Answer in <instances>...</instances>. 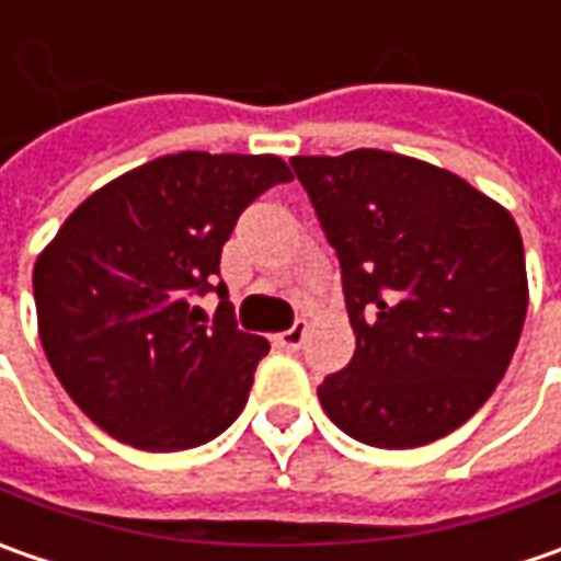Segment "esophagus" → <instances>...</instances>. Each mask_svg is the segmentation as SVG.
Here are the masks:
<instances>
[{"label": "esophagus", "mask_w": 561, "mask_h": 561, "mask_svg": "<svg viewBox=\"0 0 561 561\" xmlns=\"http://www.w3.org/2000/svg\"><path fill=\"white\" fill-rule=\"evenodd\" d=\"M306 331H309V324H306V321H296L290 331H284V334L274 336V343H277L280 350H290V353H296V350L306 343Z\"/></svg>", "instance_id": "esophagus-1"}]
</instances>
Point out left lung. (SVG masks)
<instances>
[{
  "label": "left lung",
  "mask_w": 561,
  "mask_h": 561,
  "mask_svg": "<svg viewBox=\"0 0 561 561\" xmlns=\"http://www.w3.org/2000/svg\"><path fill=\"white\" fill-rule=\"evenodd\" d=\"M340 259L353 362L318 399L343 434L412 449L462 427L506 375L528 312L518 225L434 164L380 149L290 159Z\"/></svg>",
  "instance_id": "1"
}]
</instances>
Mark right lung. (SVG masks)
<instances>
[{"label":"right lung","mask_w":561,"mask_h":561,"mask_svg":"<svg viewBox=\"0 0 561 561\" xmlns=\"http://www.w3.org/2000/svg\"><path fill=\"white\" fill-rule=\"evenodd\" d=\"M293 181L277 156L178 152L96 190L33 265L46 358L87 419L146 453L237 421L265 336L237 328L221 247L249 203ZM218 291L208 319L192 299Z\"/></svg>","instance_id":"1"}]
</instances>
